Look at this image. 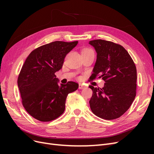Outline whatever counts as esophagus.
Listing matches in <instances>:
<instances>
[{
  "label": "esophagus",
  "instance_id": "34e87169",
  "mask_svg": "<svg viewBox=\"0 0 154 154\" xmlns=\"http://www.w3.org/2000/svg\"><path fill=\"white\" fill-rule=\"evenodd\" d=\"M85 88V86L83 84H82V83H80V84H79V87H78L79 89H83V88Z\"/></svg>",
  "mask_w": 154,
  "mask_h": 154
}]
</instances>
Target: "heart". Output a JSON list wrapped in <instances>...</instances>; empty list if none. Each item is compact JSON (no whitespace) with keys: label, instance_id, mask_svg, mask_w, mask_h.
I'll return each mask as SVG.
<instances>
[{"label":"heart","instance_id":"obj_1","mask_svg":"<svg viewBox=\"0 0 154 154\" xmlns=\"http://www.w3.org/2000/svg\"><path fill=\"white\" fill-rule=\"evenodd\" d=\"M93 51V50L91 49H85L84 50H83L82 52H86V51Z\"/></svg>","mask_w":154,"mask_h":154}]
</instances>
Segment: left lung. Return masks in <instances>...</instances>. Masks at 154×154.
<instances>
[{
  "mask_svg": "<svg viewBox=\"0 0 154 154\" xmlns=\"http://www.w3.org/2000/svg\"><path fill=\"white\" fill-rule=\"evenodd\" d=\"M97 53L91 80L97 76L105 82L101 88L90 85L92 112L100 118L112 120L122 116L136 95L137 70L127 51L121 45L104 40L89 42Z\"/></svg>",
  "mask_w": 154,
  "mask_h": 154,
  "instance_id": "obj_1",
  "label": "left lung"
}]
</instances>
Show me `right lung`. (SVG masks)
<instances>
[{
    "label": "right lung",
    "instance_id": "add662e5",
    "mask_svg": "<svg viewBox=\"0 0 154 154\" xmlns=\"http://www.w3.org/2000/svg\"><path fill=\"white\" fill-rule=\"evenodd\" d=\"M78 43L53 42L35 49L26 58L17 83L23 106L36 119L45 122L58 118L65 110L68 94L78 89L74 82L59 86L55 75Z\"/></svg>",
    "mask_w": 154,
    "mask_h": 154
}]
</instances>
